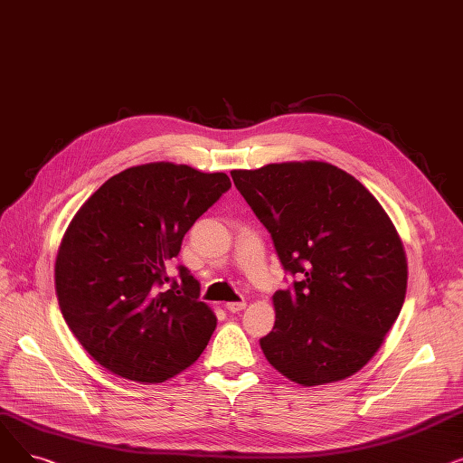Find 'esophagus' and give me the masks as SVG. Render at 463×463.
Listing matches in <instances>:
<instances>
[{"mask_svg": "<svg viewBox=\"0 0 463 463\" xmlns=\"http://www.w3.org/2000/svg\"><path fill=\"white\" fill-rule=\"evenodd\" d=\"M246 307V302L244 300H240V302H229L227 304V309L231 311V313H238V311H241Z\"/></svg>", "mask_w": 463, "mask_h": 463, "instance_id": "esophagus-1", "label": "esophagus"}]
</instances>
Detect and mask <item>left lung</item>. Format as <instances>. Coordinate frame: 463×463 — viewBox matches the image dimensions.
Returning a JSON list of instances; mask_svg holds the SVG:
<instances>
[{"instance_id": "8db88e82", "label": "left lung", "mask_w": 463, "mask_h": 463, "mask_svg": "<svg viewBox=\"0 0 463 463\" xmlns=\"http://www.w3.org/2000/svg\"><path fill=\"white\" fill-rule=\"evenodd\" d=\"M236 189L270 232L285 272L276 323L260 337L272 366L302 386L342 381L379 351L402 311L407 260L373 194L323 161L232 170Z\"/></svg>"}]
</instances>
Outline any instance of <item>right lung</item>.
Segmentation results:
<instances>
[{
  "label": "right lung",
  "instance_id": "1",
  "mask_svg": "<svg viewBox=\"0 0 463 463\" xmlns=\"http://www.w3.org/2000/svg\"><path fill=\"white\" fill-rule=\"evenodd\" d=\"M229 187L225 173L138 165L107 180L72 217L56 257V295L67 326L103 368L163 383L201 356L215 315L185 266L170 281L166 264Z\"/></svg>",
  "mask_w": 463,
  "mask_h": 463
}]
</instances>
